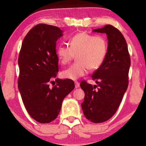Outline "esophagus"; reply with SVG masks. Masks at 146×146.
<instances>
[{"label":"esophagus","mask_w":146,"mask_h":146,"mask_svg":"<svg viewBox=\"0 0 146 146\" xmlns=\"http://www.w3.org/2000/svg\"><path fill=\"white\" fill-rule=\"evenodd\" d=\"M75 88H78L80 87V83L77 82V81H75Z\"/></svg>","instance_id":"1"}]
</instances>
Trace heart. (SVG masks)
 <instances>
[{
	"label": "heart",
	"mask_w": 146,
	"mask_h": 146,
	"mask_svg": "<svg viewBox=\"0 0 146 146\" xmlns=\"http://www.w3.org/2000/svg\"><path fill=\"white\" fill-rule=\"evenodd\" d=\"M69 44L70 46L60 45L56 49V56L63 65L70 63L76 56V62L62 71V77L65 79L77 80L86 75L88 70H97L107 53V41L100 35L80 33L70 39Z\"/></svg>",
	"instance_id": "heart-1"
}]
</instances>
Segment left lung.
<instances>
[{
    "label": "left lung",
    "instance_id": "1",
    "mask_svg": "<svg viewBox=\"0 0 146 146\" xmlns=\"http://www.w3.org/2000/svg\"><path fill=\"white\" fill-rule=\"evenodd\" d=\"M93 31L107 35L108 51L102 65L92 75L98 85L80 82L85 93L81 106L87 119L100 123L111 118L119 107L128 86L131 60L126 41L118 29L108 24Z\"/></svg>",
    "mask_w": 146,
    "mask_h": 146
}]
</instances>
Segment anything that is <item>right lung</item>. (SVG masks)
<instances>
[{"label": "right lung", "mask_w": 146, "mask_h": 146, "mask_svg": "<svg viewBox=\"0 0 146 146\" xmlns=\"http://www.w3.org/2000/svg\"><path fill=\"white\" fill-rule=\"evenodd\" d=\"M62 32L56 26L38 24L24 37L19 53V90L29 115L40 123L55 120L64 98L75 88L72 80L59 78L49 87L58 71L56 42Z\"/></svg>", "instance_id": "add662e5"}]
</instances>
